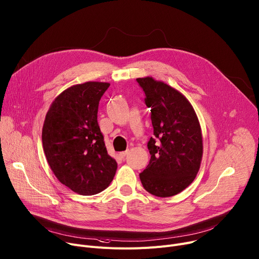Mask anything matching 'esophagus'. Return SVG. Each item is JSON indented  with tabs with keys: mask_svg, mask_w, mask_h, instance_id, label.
<instances>
[{
	"mask_svg": "<svg viewBox=\"0 0 259 259\" xmlns=\"http://www.w3.org/2000/svg\"><path fill=\"white\" fill-rule=\"evenodd\" d=\"M128 154V151H124V152H120L118 155H119V157H122V158H124L126 155Z\"/></svg>",
	"mask_w": 259,
	"mask_h": 259,
	"instance_id": "obj_1",
	"label": "esophagus"
}]
</instances>
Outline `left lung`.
Segmentation results:
<instances>
[{
    "label": "left lung",
    "instance_id": "8db88e82",
    "mask_svg": "<svg viewBox=\"0 0 259 259\" xmlns=\"http://www.w3.org/2000/svg\"><path fill=\"white\" fill-rule=\"evenodd\" d=\"M136 80L151 108L155 136L148 143L151 159L140 174L142 184L156 197L175 196L195 180L200 169L203 137L199 118L191 102L170 85L150 76Z\"/></svg>",
    "mask_w": 259,
    "mask_h": 259
}]
</instances>
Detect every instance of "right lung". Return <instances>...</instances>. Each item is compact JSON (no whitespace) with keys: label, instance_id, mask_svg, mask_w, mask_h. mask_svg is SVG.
<instances>
[{"label":"right lung","instance_id":"obj_1","mask_svg":"<svg viewBox=\"0 0 259 259\" xmlns=\"http://www.w3.org/2000/svg\"><path fill=\"white\" fill-rule=\"evenodd\" d=\"M108 82L75 84L59 94L46 114L42 148L56 178L82 196L101 193L117 168L100 127L98 107Z\"/></svg>","mask_w":259,"mask_h":259}]
</instances>
